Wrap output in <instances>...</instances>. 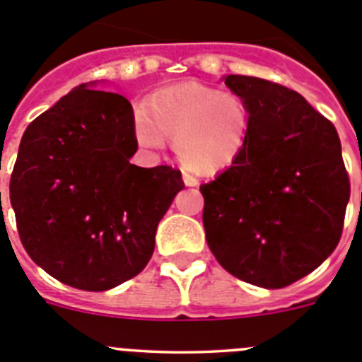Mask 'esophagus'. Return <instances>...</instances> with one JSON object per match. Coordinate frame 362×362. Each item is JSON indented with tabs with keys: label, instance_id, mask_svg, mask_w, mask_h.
Returning a JSON list of instances; mask_svg holds the SVG:
<instances>
[{
	"label": "esophagus",
	"instance_id": "34e87169",
	"mask_svg": "<svg viewBox=\"0 0 362 362\" xmlns=\"http://www.w3.org/2000/svg\"><path fill=\"white\" fill-rule=\"evenodd\" d=\"M183 181H185V185H187V187H197V185H199V181H197L194 175L187 174V172L183 174Z\"/></svg>",
	"mask_w": 362,
	"mask_h": 362
}]
</instances>
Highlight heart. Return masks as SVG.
I'll use <instances>...</instances> for the list:
<instances>
[{
	"mask_svg": "<svg viewBox=\"0 0 362 362\" xmlns=\"http://www.w3.org/2000/svg\"><path fill=\"white\" fill-rule=\"evenodd\" d=\"M250 107L241 95L201 83L159 88L134 116V139L159 150L174 139L179 163L199 175L228 170L241 159L250 132Z\"/></svg>",
	"mask_w": 362,
	"mask_h": 362,
	"instance_id": "b5f03b06",
	"label": "heart"
}]
</instances>
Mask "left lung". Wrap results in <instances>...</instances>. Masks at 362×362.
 Segmentation results:
<instances>
[{
	"label": "left lung",
	"instance_id": "left-lung-1",
	"mask_svg": "<svg viewBox=\"0 0 362 362\" xmlns=\"http://www.w3.org/2000/svg\"><path fill=\"white\" fill-rule=\"evenodd\" d=\"M225 85L250 107L246 150L201 185L206 243L238 279L284 288L335 250L350 179L334 124L296 90L230 74Z\"/></svg>",
	"mask_w": 362,
	"mask_h": 362
}]
</instances>
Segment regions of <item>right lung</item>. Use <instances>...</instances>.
<instances>
[{
  "instance_id": "1",
  "label": "right lung",
  "mask_w": 362,
  "mask_h": 362,
  "mask_svg": "<svg viewBox=\"0 0 362 362\" xmlns=\"http://www.w3.org/2000/svg\"><path fill=\"white\" fill-rule=\"evenodd\" d=\"M132 124L129 99L85 83L21 137L11 177L19 239L37 267L74 288L105 292L136 277L185 187L172 166L130 163Z\"/></svg>"
}]
</instances>
